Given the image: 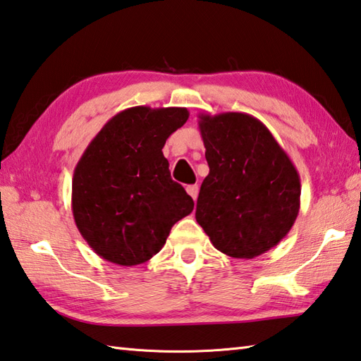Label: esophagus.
Returning a JSON list of instances; mask_svg holds the SVG:
<instances>
[{
    "label": "esophagus",
    "instance_id": "34e87169",
    "mask_svg": "<svg viewBox=\"0 0 361 361\" xmlns=\"http://www.w3.org/2000/svg\"><path fill=\"white\" fill-rule=\"evenodd\" d=\"M198 192H200V187H198V185H188V187H187V193H188L190 196H192L193 201H195L196 198H198Z\"/></svg>",
    "mask_w": 361,
    "mask_h": 361
}]
</instances>
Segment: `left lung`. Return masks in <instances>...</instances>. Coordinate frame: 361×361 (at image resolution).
I'll list each match as a JSON object with an SVG mask.
<instances>
[{"mask_svg": "<svg viewBox=\"0 0 361 361\" xmlns=\"http://www.w3.org/2000/svg\"><path fill=\"white\" fill-rule=\"evenodd\" d=\"M198 118L209 174L196 202V221L221 253L253 259L294 226L300 176L259 119L231 111Z\"/></svg>", "mask_w": 361, "mask_h": 361, "instance_id": "left-lung-1", "label": "left lung"}]
</instances>
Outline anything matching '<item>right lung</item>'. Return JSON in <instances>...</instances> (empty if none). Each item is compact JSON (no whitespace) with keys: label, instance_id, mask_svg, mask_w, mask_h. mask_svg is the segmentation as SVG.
I'll list each match as a JSON object with an SVG mask.
<instances>
[{"label":"right lung","instance_id":"add662e5","mask_svg":"<svg viewBox=\"0 0 361 361\" xmlns=\"http://www.w3.org/2000/svg\"><path fill=\"white\" fill-rule=\"evenodd\" d=\"M187 108L132 106L118 113L81 155L72 179L80 234L105 261L132 267L151 259L195 202L163 155Z\"/></svg>","mask_w":361,"mask_h":361}]
</instances>
